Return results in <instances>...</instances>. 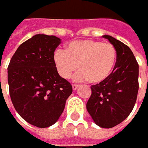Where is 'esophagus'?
<instances>
[{
    "instance_id": "obj_1",
    "label": "esophagus",
    "mask_w": 148,
    "mask_h": 148,
    "mask_svg": "<svg viewBox=\"0 0 148 148\" xmlns=\"http://www.w3.org/2000/svg\"><path fill=\"white\" fill-rule=\"evenodd\" d=\"M78 87H79V85H72V89H73V90H77Z\"/></svg>"
}]
</instances>
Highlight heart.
I'll return each instance as SVG.
<instances>
[{
    "label": "heart",
    "mask_w": 148,
    "mask_h": 148,
    "mask_svg": "<svg viewBox=\"0 0 148 148\" xmlns=\"http://www.w3.org/2000/svg\"><path fill=\"white\" fill-rule=\"evenodd\" d=\"M117 51L114 45L93 39L77 40L70 43L66 50L54 52L53 62L61 77L68 79L74 75L75 82L88 80L98 84L112 74L116 65Z\"/></svg>",
    "instance_id": "b5f03b06"
}]
</instances>
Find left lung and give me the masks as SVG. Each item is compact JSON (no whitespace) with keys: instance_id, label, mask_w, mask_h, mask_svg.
I'll return each instance as SVG.
<instances>
[{"instance_id":"left-lung-1","label":"left lung","mask_w":148,"mask_h":148,"mask_svg":"<svg viewBox=\"0 0 148 148\" xmlns=\"http://www.w3.org/2000/svg\"><path fill=\"white\" fill-rule=\"evenodd\" d=\"M114 46L117 62L110 77L91 86L86 110L100 128H110L130 114L138 91V64L127 45L110 35H103Z\"/></svg>"}]
</instances>
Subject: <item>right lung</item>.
Listing matches in <instances>:
<instances>
[{
  "mask_svg": "<svg viewBox=\"0 0 148 148\" xmlns=\"http://www.w3.org/2000/svg\"><path fill=\"white\" fill-rule=\"evenodd\" d=\"M61 43L53 35L35 34L20 44L8 66L10 95L15 110L26 122L48 128L57 122L72 93L53 62Z\"/></svg>",
  "mask_w": 148,
  "mask_h": 148,
  "instance_id": "obj_1",
  "label": "right lung"
}]
</instances>
